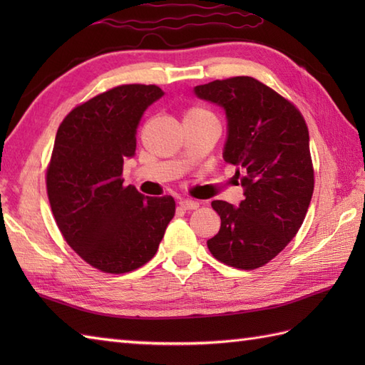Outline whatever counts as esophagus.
Instances as JSON below:
<instances>
[{
    "instance_id": "esophagus-1",
    "label": "esophagus",
    "mask_w": 365,
    "mask_h": 365,
    "mask_svg": "<svg viewBox=\"0 0 365 365\" xmlns=\"http://www.w3.org/2000/svg\"><path fill=\"white\" fill-rule=\"evenodd\" d=\"M178 205H180V208H183V210H196V208L199 207V202H196V200H191V199H180Z\"/></svg>"
}]
</instances>
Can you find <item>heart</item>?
I'll list each match as a JSON object with an SVG mask.
<instances>
[{"instance_id":"1","label":"heart","mask_w":365,"mask_h":365,"mask_svg":"<svg viewBox=\"0 0 365 365\" xmlns=\"http://www.w3.org/2000/svg\"><path fill=\"white\" fill-rule=\"evenodd\" d=\"M185 118H213V115L207 110H204V108H190V110L185 113Z\"/></svg>"}]
</instances>
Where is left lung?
Segmentation results:
<instances>
[{"label": "left lung", "instance_id": "obj_1", "mask_svg": "<svg viewBox=\"0 0 365 365\" xmlns=\"http://www.w3.org/2000/svg\"><path fill=\"white\" fill-rule=\"evenodd\" d=\"M199 98L224 108L227 141L222 157L245 187L238 207L213 200L221 227L207 242L229 267L267 265L297 235L314 192L309 130L290 100L252 76H232L195 88Z\"/></svg>", "mask_w": 365, "mask_h": 365}]
</instances>
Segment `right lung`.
<instances>
[{"instance_id": "add662e5", "label": "right lung", "mask_w": 365, "mask_h": 365, "mask_svg": "<svg viewBox=\"0 0 365 365\" xmlns=\"http://www.w3.org/2000/svg\"><path fill=\"white\" fill-rule=\"evenodd\" d=\"M161 96L155 84L115 86L75 106L54 139L46 168L54 221L68 246L103 273L145 265L174 218L173 196L145 197L122 178L143 114Z\"/></svg>"}]
</instances>
